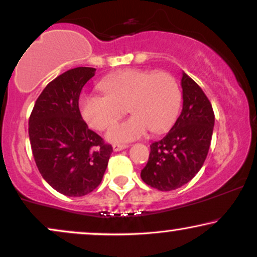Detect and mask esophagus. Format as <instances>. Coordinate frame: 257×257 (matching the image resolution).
Returning a JSON list of instances; mask_svg holds the SVG:
<instances>
[{"label":"esophagus","instance_id":"esophagus-1","mask_svg":"<svg viewBox=\"0 0 257 257\" xmlns=\"http://www.w3.org/2000/svg\"><path fill=\"white\" fill-rule=\"evenodd\" d=\"M126 147H128V145H120V144H115L112 146L113 151H115V152H118V151L124 150V148H126Z\"/></svg>","mask_w":257,"mask_h":257}]
</instances>
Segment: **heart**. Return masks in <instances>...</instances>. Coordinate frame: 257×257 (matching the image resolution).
<instances>
[{
    "label": "heart",
    "instance_id": "heart-1",
    "mask_svg": "<svg viewBox=\"0 0 257 257\" xmlns=\"http://www.w3.org/2000/svg\"><path fill=\"white\" fill-rule=\"evenodd\" d=\"M104 95L83 94L79 100L82 119L92 129L104 131L126 111L132 117L113 124L107 132L110 141H131L142 137L147 129L162 133L177 118L182 91L175 76L166 72L126 69L99 82Z\"/></svg>",
    "mask_w": 257,
    "mask_h": 257
}]
</instances>
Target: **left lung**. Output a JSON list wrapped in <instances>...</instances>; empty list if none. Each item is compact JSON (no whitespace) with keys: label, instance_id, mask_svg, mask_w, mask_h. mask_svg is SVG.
I'll list each match as a JSON object with an SVG mask.
<instances>
[{"label":"left lung","instance_id":"1","mask_svg":"<svg viewBox=\"0 0 257 257\" xmlns=\"http://www.w3.org/2000/svg\"><path fill=\"white\" fill-rule=\"evenodd\" d=\"M183 109L162 140L151 145L141 178L162 191L175 190L191 181L205 163L211 146L214 112L205 92L183 72Z\"/></svg>","mask_w":257,"mask_h":257}]
</instances>
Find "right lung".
Here are the masks:
<instances>
[{
  "label": "right lung",
  "instance_id": "right-lung-1",
  "mask_svg": "<svg viewBox=\"0 0 257 257\" xmlns=\"http://www.w3.org/2000/svg\"><path fill=\"white\" fill-rule=\"evenodd\" d=\"M94 68L67 70L48 83L29 119L33 158L40 175L58 193L83 196L100 184L112 153L79 111V97Z\"/></svg>",
  "mask_w": 257,
  "mask_h": 257
}]
</instances>
